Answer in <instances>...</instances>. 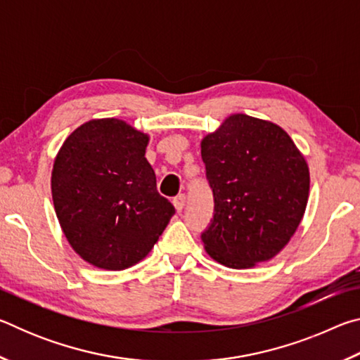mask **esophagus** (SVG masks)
Returning <instances> with one entry per match:
<instances>
[{"label":"esophagus","instance_id":"1","mask_svg":"<svg viewBox=\"0 0 360 360\" xmlns=\"http://www.w3.org/2000/svg\"><path fill=\"white\" fill-rule=\"evenodd\" d=\"M173 205H174L176 211H182V208H184V205H186V195L184 193H179L178 197H174L173 198Z\"/></svg>","mask_w":360,"mask_h":360}]
</instances>
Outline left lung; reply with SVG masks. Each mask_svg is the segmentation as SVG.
I'll return each mask as SVG.
<instances>
[{"instance_id": "left-lung-1", "label": "left lung", "mask_w": 360, "mask_h": 360, "mask_svg": "<svg viewBox=\"0 0 360 360\" xmlns=\"http://www.w3.org/2000/svg\"><path fill=\"white\" fill-rule=\"evenodd\" d=\"M202 158L214 197L206 252L236 270L275 257L308 203L309 169L290 136L273 122L231 114L202 139Z\"/></svg>"}]
</instances>
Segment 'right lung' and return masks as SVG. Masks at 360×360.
Segmentation results:
<instances>
[{"label":"right lung","mask_w":360,"mask_h":360,"mask_svg":"<svg viewBox=\"0 0 360 360\" xmlns=\"http://www.w3.org/2000/svg\"><path fill=\"white\" fill-rule=\"evenodd\" d=\"M149 136L119 119H94L65 139L53 162L60 227L81 257L125 270L150 252L174 214L146 160Z\"/></svg>","instance_id":"add662e5"}]
</instances>
